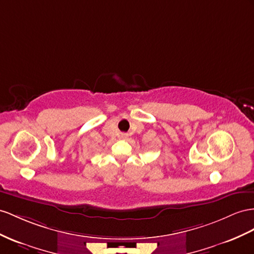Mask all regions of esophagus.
I'll return each instance as SVG.
<instances>
[{"mask_svg":"<svg viewBox=\"0 0 254 254\" xmlns=\"http://www.w3.org/2000/svg\"><path fill=\"white\" fill-rule=\"evenodd\" d=\"M127 134H125V133L121 134V138H127Z\"/></svg>","mask_w":254,"mask_h":254,"instance_id":"34e87169","label":"esophagus"}]
</instances>
